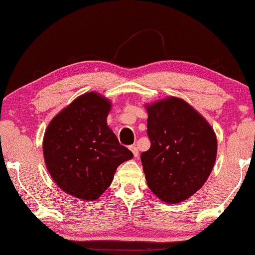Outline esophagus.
<instances>
[{
    "label": "esophagus",
    "instance_id": "1",
    "mask_svg": "<svg viewBox=\"0 0 255 255\" xmlns=\"http://www.w3.org/2000/svg\"><path fill=\"white\" fill-rule=\"evenodd\" d=\"M129 149L131 150L132 152V154H133V157H138V148L136 147V145H132V146H130V147H129Z\"/></svg>",
    "mask_w": 255,
    "mask_h": 255
}]
</instances>
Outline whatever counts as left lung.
Returning <instances> with one entry per match:
<instances>
[{
    "instance_id": "left-lung-1",
    "label": "left lung",
    "mask_w": 255,
    "mask_h": 255,
    "mask_svg": "<svg viewBox=\"0 0 255 255\" xmlns=\"http://www.w3.org/2000/svg\"><path fill=\"white\" fill-rule=\"evenodd\" d=\"M150 147L140 155L146 182L165 204H179L208 179L217 156L210 124L183 99L146 103Z\"/></svg>"
}]
</instances>
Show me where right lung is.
<instances>
[{"mask_svg":"<svg viewBox=\"0 0 255 255\" xmlns=\"http://www.w3.org/2000/svg\"><path fill=\"white\" fill-rule=\"evenodd\" d=\"M112 103L86 92L59 111L46 128L42 153L55 183L67 195L94 201L109 188L120 164L132 153L108 126Z\"/></svg>","mask_w":255,"mask_h":255,"instance_id":"1","label":"right lung"}]
</instances>
